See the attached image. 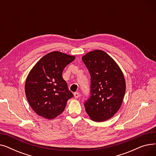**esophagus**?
<instances>
[{"label":"esophagus","mask_w":156,"mask_h":156,"mask_svg":"<svg viewBox=\"0 0 156 156\" xmlns=\"http://www.w3.org/2000/svg\"><path fill=\"white\" fill-rule=\"evenodd\" d=\"M79 96H80V95H79L78 92H75V94H74V97H75V99H78Z\"/></svg>","instance_id":"obj_1"}]
</instances>
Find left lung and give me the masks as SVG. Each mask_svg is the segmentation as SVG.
<instances>
[{
  "instance_id": "left-lung-1",
  "label": "left lung",
  "mask_w": 156,
  "mask_h": 156,
  "mask_svg": "<svg viewBox=\"0 0 156 156\" xmlns=\"http://www.w3.org/2000/svg\"><path fill=\"white\" fill-rule=\"evenodd\" d=\"M91 76V96L84 105L92 120L102 122L111 118L120 109L126 90L121 69L103 51L89 52L82 57Z\"/></svg>"
}]
</instances>
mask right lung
Masks as SVG:
<instances>
[{
  "label": "right lung",
  "mask_w": 156,
  "mask_h": 156,
  "mask_svg": "<svg viewBox=\"0 0 156 156\" xmlns=\"http://www.w3.org/2000/svg\"><path fill=\"white\" fill-rule=\"evenodd\" d=\"M75 56L54 51L42 57L28 73L25 94L32 109L38 116L52 119L64 111L73 97L63 79V69Z\"/></svg>",
  "instance_id": "right-lung-1"
}]
</instances>
